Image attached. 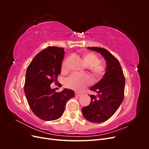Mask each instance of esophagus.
Instances as JSON below:
<instances>
[{"label": "esophagus", "instance_id": "1", "mask_svg": "<svg viewBox=\"0 0 149 149\" xmlns=\"http://www.w3.org/2000/svg\"><path fill=\"white\" fill-rule=\"evenodd\" d=\"M75 96H81V94L78 93V92H75Z\"/></svg>", "mask_w": 149, "mask_h": 149}]
</instances>
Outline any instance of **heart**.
<instances>
[{"label": "heart", "mask_w": 149, "mask_h": 149, "mask_svg": "<svg viewBox=\"0 0 149 149\" xmlns=\"http://www.w3.org/2000/svg\"><path fill=\"white\" fill-rule=\"evenodd\" d=\"M69 58L64 60L62 63L63 71L67 70ZM83 60L88 67L90 74L95 81H100L106 74V66L100 63V59L93 53H87L83 55ZM92 82L91 78L88 74H79L73 73L66 80L68 88L76 91H81Z\"/></svg>", "instance_id": "1"}]
</instances>
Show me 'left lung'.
Wrapping results in <instances>:
<instances>
[{
    "label": "left lung",
    "instance_id": "8db88e82",
    "mask_svg": "<svg viewBox=\"0 0 149 149\" xmlns=\"http://www.w3.org/2000/svg\"><path fill=\"white\" fill-rule=\"evenodd\" d=\"M88 49L101 53L107 63L105 75L90 89L96 92L97 96L90 95L89 105L82 108L86 119L100 123L111 118L123 102L125 77L119 61L107 49L100 47H88Z\"/></svg>",
    "mask_w": 149,
    "mask_h": 149
}]
</instances>
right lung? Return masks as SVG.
Returning a JSON list of instances; mask_svg holds the SVG:
<instances>
[{
	"label": "right lung",
	"instance_id": "add662e5",
	"mask_svg": "<svg viewBox=\"0 0 149 149\" xmlns=\"http://www.w3.org/2000/svg\"><path fill=\"white\" fill-rule=\"evenodd\" d=\"M64 54L63 48L48 47L34 57L26 70L24 84L26 100L33 113L46 121L61 118L66 102L74 96L71 89L56 93L50 88L52 83H58Z\"/></svg>",
	"mask_w": 149,
	"mask_h": 149
}]
</instances>
